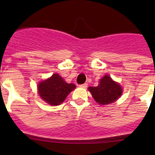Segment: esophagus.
Masks as SVG:
<instances>
[{
    "mask_svg": "<svg viewBox=\"0 0 155 155\" xmlns=\"http://www.w3.org/2000/svg\"><path fill=\"white\" fill-rule=\"evenodd\" d=\"M79 87H84V88H86V87H87V83L82 84V85H79Z\"/></svg>",
    "mask_w": 155,
    "mask_h": 155,
    "instance_id": "1",
    "label": "esophagus"
}]
</instances>
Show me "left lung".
<instances>
[{"mask_svg":"<svg viewBox=\"0 0 155 155\" xmlns=\"http://www.w3.org/2000/svg\"><path fill=\"white\" fill-rule=\"evenodd\" d=\"M88 91L97 103L100 105H108L115 102L122 94L123 89L118 82H115L108 75L100 80L97 87H89Z\"/></svg>","mask_w":155,"mask_h":155,"instance_id":"1","label":"left lung"}]
</instances>
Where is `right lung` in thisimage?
Returning <instances> with one entry per match:
<instances>
[{
	"label": "right lung",
	"mask_w": 155,
	"mask_h": 155,
	"mask_svg": "<svg viewBox=\"0 0 155 155\" xmlns=\"http://www.w3.org/2000/svg\"><path fill=\"white\" fill-rule=\"evenodd\" d=\"M37 87L41 99L51 106H58L76 88V85L68 83L58 73H54L50 78L39 82Z\"/></svg>",
	"instance_id": "obj_1"
}]
</instances>
